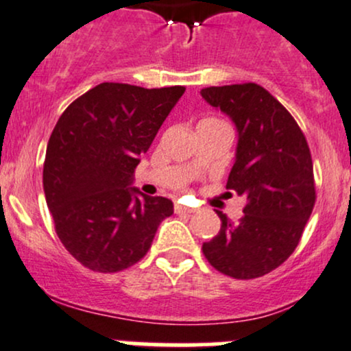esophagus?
<instances>
[{
  "instance_id": "34e87169",
  "label": "esophagus",
  "mask_w": 351,
  "mask_h": 351,
  "mask_svg": "<svg viewBox=\"0 0 351 351\" xmlns=\"http://www.w3.org/2000/svg\"><path fill=\"white\" fill-rule=\"evenodd\" d=\"M175 213L176 215H191V213H195V209L184 206V204L181 203H175Z\"/></svg>"
}]
</instances>
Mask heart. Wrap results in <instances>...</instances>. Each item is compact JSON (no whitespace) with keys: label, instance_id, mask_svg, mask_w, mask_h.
I'll use <instances>...</instances> for the list:
<instances>
[{"label":"heart","instance_id":"1","mask_svg":"<svg viewBox=\"0 0 351 351\" xmlns=\"http://www.w3.org/2000/svg\"><path fill=\"white\" fill-rule=\"evenodd\" d=\"M206 120H216V119H206Z\"/></svg>","mask_w":351,"mask_h":351}]
</instances>
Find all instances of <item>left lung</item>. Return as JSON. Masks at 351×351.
Wrapping results in <instances>:
<instances>
[{"mask_svg":"<svg viewBox=\"0 0 351 351\" xmlns=\"http://www.w3.org/2000/svg\"><path fill=\"white\" fill-rule=\"evenodd\" d=\"M211 107L237 130L228 189L244 196V216L232 223L223 211L219 232L203 244L208 263L234 279H256L295 251L315 204L307 140L293 117L257 84L206 87Z\"/></svg>","mask_w":351,"mask_h":351,"instance_id":"left-lung-1","label":"left lung"}]
</instances>
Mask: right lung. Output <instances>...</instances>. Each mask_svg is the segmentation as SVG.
Wrapping results in <instances>:
<instances>
[{"mask_svg": "<svg viewBox=\"0 0 351 351\" xmlns=\"http://www.w3.org/2000/svg\"><path fill=\"white\" fill-rule=\"evenodd\" d=\"M184 87L143 88L104 82L59 117L46 150L43 186L60 243L84 267L119 272L148 252L173 215L147 196L134 171Z\"/></svg>", "mask_w": 351, "mask_h": 351, "instance_id": "1", "label": "right lung"}]
</instances>
